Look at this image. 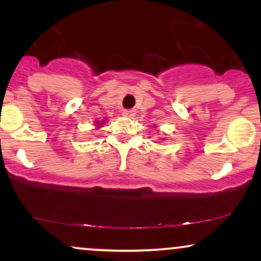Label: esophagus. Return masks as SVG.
I'll return each instance as SVG.
<instances>
[{"mask_svg": "<svg viewBox=\"0 0 261 261\" xmlns=\"http://www.w3.org/2000/svg\"><path fill=\"white\" fill-rule=\"evenodd\" d=\"M135 114H136V110H125L124 112V116H126V118H134Z\"/></svg>", "mask_w": 261, "mask_h": 261, "instance_id": "34e87169", "label": "esophagus"}]
</instances>
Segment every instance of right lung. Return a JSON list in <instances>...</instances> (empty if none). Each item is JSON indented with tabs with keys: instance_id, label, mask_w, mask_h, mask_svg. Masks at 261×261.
Returning <instances> with one entry per match:
<instances>
[{
	"instance_id": "add662e5",
	"label": "right lung",
	"mask_w": 261,
	"mask_h": 261,
	"mask_svg": "<svg viewBox=\"0 0 261 261\" xmlns=\"http://www.w3.org/2000/svg\"><path fill=\"white\" fill-rule=\"evenodd\" d=\"M106 121H107V118L103 119V120H101V121L97 120V121H95V126H97V128H99V127H101V125L106 124Z\"/></svg>"
}]
</instances>
